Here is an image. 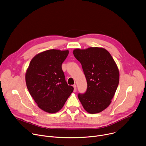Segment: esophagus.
Listing matches in <instances>:
<instances>
[{"instance_id":"1","label":"esophagus","mask_w":146,"mask_h":146,"mask_svg":"<svg viewBox=\"0 0 146 146\" xmlns=\"http://www.w3.org/2000/svg\"><path fill=\"white\" fill-rule=\"evenodd\" d=\"M73 88H74V92H76V88H77V86L76 84L73 85Z\"/></svg>"}]
</instances>
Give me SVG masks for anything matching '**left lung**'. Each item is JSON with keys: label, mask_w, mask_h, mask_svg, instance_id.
Wrapping results in <instances>:
<instances>
[{"label": "left lung", "mask_w": 146, "mask_h": 146, "mask_svg": "<svg viewBox=\"0 0 146 146\" xmlns=\"http://www.w3.org/2000/svg\"><path fill=\"white\" fill-rule=\"evenodd\" d=\"M75 58L81 63L87 89L78 98L84 108L90 113H97L111 103L119 82L117 66L110 53L103 48L89 47L74 50Z\"/></svg>", "instance_id": "obj_1"}]
</instances>
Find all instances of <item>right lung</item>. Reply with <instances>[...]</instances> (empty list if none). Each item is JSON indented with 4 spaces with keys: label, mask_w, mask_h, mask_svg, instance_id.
I'll return each mask as SVG.
<instances>
[{
    "label": "right lung",
    "mask_w": 146,
    "mask_h": 146,
    "mask_svg": "<svg viewBox=\"0 0 146 146\" xmlns=\"http://www.w3.org/2000/svg\"><path fill=\"white\" fill-rule=\"evenodd\" d=\"M68 54V50L56 49L42 52L32 59L27 70L26 82L29 93L38 106L46 112L59 111L73 91L62 69Z\"/></svg>",
    "instance_id": "obj_1"
}]
</instances>
